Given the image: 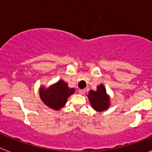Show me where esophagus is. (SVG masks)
Returning a JSON list of instances; mask_svg holds the SVG:
<instances>
[{"mask_svg": "<svg viewBox=\"0 0 152 152\" xmlns=\"http://www.w3.org/2000/svg\"><path fill=\"white\" fill-rule=\"evenodd\" d=\"M78 92H79V94H80L83 95V94H85L86 91H85V90H84V89H83V90H79Z\"/></svg>", "mask_w": 152, "mask_h": 152, "instance_id": "obj_1", "label": "esophagus"}]
</instances>
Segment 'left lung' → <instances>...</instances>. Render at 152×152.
I'll return each mask as SVG.
<instances>
[{
	"mask_svg": "<svg viewBox=\"0 0 152 152\" xmlns=\"http://www.w3.org/2000/svg\"><path fill=\"white\" fill-rule=\"evenodd\" d=\"M96 91H90L88 98L92 107L96 111H103L110 107V98L103 84L97 86Z\"/></svg>",
	"mask_w": 152,
	"mask_h": 152,
	"instance_id": "1",
	"label": "left lung"
}]
</instances>
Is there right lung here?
Masks as SVG:
<instances>
[{"label": "right lung", "instance_id": "add662e5", "mask_svg": "<svg viewBox=\"0 0 152 152\" xmlns=\"http://www.w3.org/2000/svg\"><path fill=\"white\" fill-rule=\"evenodd\" d=\"M75 93L74 88H68L64 80H60L56 84L45 89L42 87L39 90L41 100L50 108L58 110L66 103L68 97Z\"/></svg>", "mask_w": 152, "mask_h": 152}]
</instances>
